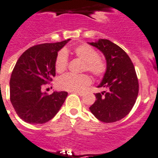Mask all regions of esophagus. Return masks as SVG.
Segmentation results:
<instances>
[{
  "label": "esophagus",
  "instance_id": "1",
  "mask_svg": "<svg viewBox=\"0 0 158 158\" xmlns=\"http://www.w3.org/2000/svg\"><path fill=\"white\" fill-rule=\"evenodd\" d=\"M75 94H78L79 96H83V95L85 94L84 92H74Z\"/></svg>",
  "mask_w": 158,
  "mask_h": 158
}]
</instances>
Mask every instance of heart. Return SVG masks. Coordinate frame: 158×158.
<instances>
[{
    "label": "heart",
    "mask_w": 158,
    "mask_h": 158,
    "mask_svg": "<svg viewBox=\"0 0 158 158\" xmlns=\"http://www.w3.org/2000/svg\"><path fill=\"white\" fill-rule=\"evenodd\" d=\"M73 53L77 58L84 61L83 70H87L95 77H101L106 70L104 60L98 56L97 51L88 44H81L73 48ZM68 66L67 51H60L55 61V69L59 73H63ZM91 83L90 77L87 74L67 73L58 78L56 86L67 91H81Z\"/></svg>",
    "instance_id": "obj_1"
}]
</instances>
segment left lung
I'll list each match as a JSON object with an SVG mask.
<instances>
[{"instance_id": "left-lung-1", "label": "left lung", "mask_w": 158, "mask_h": 158, "mask_svg": "<svg viewBox=\"0 0 158 158\" xmlns=\"http://www.w3.org/2000/svg\"><path fill=\"white\" fill-rule=\"evenodd\" d=\"M88 44L105 56L106 70L98 87L107 89L95 94L97 100L89 110L104 123L120 120L131 111L137 98L139 84L133 64L127 53L110 40L100 39Z\"/></svg>"}]
</instances>
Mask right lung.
Returning a JSON list of instances; mask_svg holds the SVG:
<instances>
[{"mask_svg":"<svg viewBox=\"0 0 158 158\" xmlns=\"http://www.w3.org/2000/svg\"><path fill=\"white\" fill-rule=\"evenodd\" d=\"M69 40L31 47L19 57L10 81V102L23 121L44 123L58 113L68 93L43 92L41 87L56 76L55 61L58 52Z\"/></svg>","mask_w":158,"mask_h":158,"instance_id":"add662e5","label":"right lung"}]
</instances>
